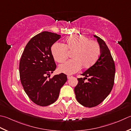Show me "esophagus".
Wrapping results in <instances>:
<instances>
[{
	"instance_id": "obj_1",
	"label": "esophagus",
	"mask_w": 131,
	"mask_h": 131,
	"mask_svg": "<svg viewBox=\"0 0 131 131\" xmlns=\"http://www.w3.org/2000/svg\"><path fill=\"white\" fill-rule=\"evenodd\" d=\"M71 77H72V76H71V75H68L67 76V78H68V79H70V78H71Z\"/></svg>"
}]
</instances>
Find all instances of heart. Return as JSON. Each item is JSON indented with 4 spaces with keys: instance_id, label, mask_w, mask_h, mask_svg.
Returning <instances> with one entry per match:
<instances>
[{
    "instance_id": "heart-1",
    "label": "heart",
    "mask_w": 131,
    "mask_h": 131,
    "mask_svg": "<svg viewBox=\"0 0 131 131\" xmlns=\"http://www.w3.org/2000/svg\"><path fill=\"white\" fill-rule=\"evenodd\" d=\"M73 52L71 60L61 64L60 71L66 74H72L80 68L88 69L93 66L101 54L98 43L90 40L83 36H73L68 37L63 45L55 43L51 48L53 57L57 62H64L68 57V52Z\"/></svg>"
}]
</instances>
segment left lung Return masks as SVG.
Wrapping results in <instances>:
<instances>
[{
  "label": "left lung",
  "mask_w": 131,
  "mask_h": 131,
  "mask_svg": "<svg viewBox=\"0 0 131 131\" xmlns=\"http://www.w3.org/2000/svg\"><path fill=\"white\" fill-rule=\"evenodd\" d=\"M94 37L101 48V55L93 66L81 74L84 77L77 79L78 83L74 88L77 101L90 108L101 103L111 93L115 73L114 61L106 42L96 35Z\"/></svg>",
  "instance_id": "1"
}]
</instances>
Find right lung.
<instances>
[{
    "label": "right lung",
    "instance_id": "right-lung-1",
    "mask_svg": "<svg viewBox=\"0 0 131 131\" xmlns=\"http://www.w3.org/2000/svg\"><path fill=\"white\" fill-rule=\"evenodd\" d=\"M61 37L47 31L36 35L28 42L20 61V77L25 93L40 106H49L57 101L61 88L67 81L63 73L49 79L47 76L56 68L51 47Z\"/></svg>",
    "mask_w": 131,
    "mask_h": 131
}]
</instances>
